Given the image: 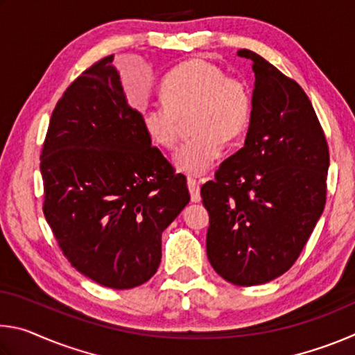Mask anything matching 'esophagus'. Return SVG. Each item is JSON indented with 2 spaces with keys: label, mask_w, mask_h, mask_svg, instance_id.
<instances>
[{
  "label": "esophagus",
  "mask_w": 355,
  "mask_h": 355,
  "mask_svg": "<svg viewBox=\"0 0 355 355\" xmlns=\"http://www.w3.org/2000/svg\"><path fill=\"white\" fill-rule=\"evenodd\" d=\"M188 188L191 194V200L194 203H199L202 200L200 197V184L194 178H188Z\"/></svg>",
  "instance_id": "1"
}]
</instances>
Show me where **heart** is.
Here are the masks:
<instances>
[{
    "label": "heart",
    "instance_id": "b5f03b06",
    "mask_svg": "<svg viewBox=\"0 0 355 355\" xmlns=\"http://www.w3.org/2000/svg\"><path fill=\"white\" fill-rule=\"evenodd\" d=\"M159 105L141 107L142 128L155 146L172 148L178 141L180 119L189 116L196 136L173 153V166L188 175L200 177L224 152V141L243 135L249 123L252 100L245 83L225 76L224 70L205 59L177 65L161 84Z\"/></svg>",
    "mask_w": 355,
    "mask_h": 355
}]
</instances>
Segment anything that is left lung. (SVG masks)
Masks as SVG:
<instances>
[{"instance_id": "obj_1", "label": "left lung", "mask_w": 355, "mask_h": 355, "mask_svg": "<svg viewBox=\"0 0 355 355\" xmlns=\"http://www.w3.org/2000/svg\"><path fill=\"white\" fill-rule=\"evenodd\" d=\"M255 73L244 147L202 186L208 260L238 286L268 284L297 260L326 205L329 148L307 94L250 50Z\"/></svg>"}]
</instances>
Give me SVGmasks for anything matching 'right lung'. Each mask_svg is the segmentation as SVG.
Instances as JSON below:
<instances>
[{"label": "right lung", "mask_w": 355, "mask_h": 355, "mask_svg": "<svg viewBox=\"0 0 355 355\" xmlns=\"http://www.w3.org/2000/svg\"><path fill=\"white\" fill-rule=\"evenodd\" d=\"M112 61L94 64L58 101L40 172L44 214L71 266L130 290L158 271L161 235L191 197L184 175L152 147Z\"/></svg>", "instance_id": "add662e5"}]
</instances>
